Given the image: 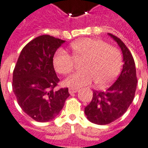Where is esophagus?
<instances>
[{
  "instance_id": "obj_1",
  "label": "esophagus",
  "mask_w": 148,
  "mask_h": 148,
  "mask_svg": "<svg viewBox=\"0 0 148 148\" xmlns=\"http://www.w3.org/2000/svg\"><path fill=\"white\" fill-rule=\"evenodd\" d=\"M76 92H78V89H75V88H69V92L70 93V94L76 93Z\"/></svg>"
}]
</instances>
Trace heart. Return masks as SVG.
<instances>
[{"instance_id":"b5f03b06","label":"heart","mask_w":148,"mask_h":148,"mask_svg":"<svg viewBox=\"0 0 148 148\" xmlns=\"http://www.w3.org/2000/svg\"><path fill=\"white\" fill-rule=\"evenodd\" d=\"M73 56L64 49H59L53 57L56 71L67 75L74 68L76 60L84 59L83 72H77L65 79L64 84L72 88L90 85L94 81L99 87L112 83L119 75L122 67V55L119 49L108 45L99 39L86 38L71 45Z\"/></svg>"}]
</instances>
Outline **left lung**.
<instances>
[{"mask_svg":"<svg viewBox=\"0 0 148 148\" xmlns=\"http://www.w3.org/2000/svg\"><path fill=\"white\" fill-rule=\"evenodd\" d=\"M121 49L123 58L122 72L112 85L105 91H93L92 101L84 113L89 121L105 125L119 119L132 103L137 85L135 61L129 49L116 36L108 33Z\"/></svg>","mask_w":148,"mask_h":148,"instance_id":"8db88e82","label":"left lung"}]
</instances>
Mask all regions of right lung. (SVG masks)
I'll return each mask as SVG.
<instances>
[{
    "label": "right lung",
    "instance_id": "add662e5",
    "mask_svg": "<svg viewBox=\"0 0 148 148\" xmlns=\"http://www.w3.org/2000/svg\"><path fill=\"white\" fill-rule=\"evenodd\" d=\"M65 42L49 35L33 39L22 49L12 76V90L21 109L37 122H48L62 110L68 88L55 90L60 79L53 56Z\"/></svg>",
    "mask_w": 148,
    "mask_h": 148
}]
</instances>
